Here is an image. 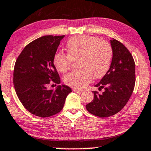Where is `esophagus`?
Segmentation results:
<instances>
[{
	"mask_svg": "<svg viewBox=\"0 0 151 151\" xmlns=\"http://www.w3.org/2000/svg\"><path fill=\"white\" fill-rule=\"evenodd\" d=\"M74 92H79V93H81V92H83V90L81 89H79V88H74L73 89H72Z\"/></svg>",
	"mask_w": 151,
	"mask_h": 151,
	"instance_id": "obj_1",
	"label": "esophagus"
}]
</instances>
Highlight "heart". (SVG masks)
<instances>
[{
    "label": "heart",
    "instance_id": "heart-1",
    "mask_svg": "<svg viewBox=\"0 0 151 151\" xmlns=\"http://www.w3.org/2000/svg\"><path fill=\"white\" fill-rule=\"evenodd\" d=\"M68 55L57 53L53 64L60 72L71 68L72 61L79 60V70L67 74L64 78L66 84L82 88L92 78L103 77L110 68L113 51L111 45L98 37L88 35H77L68 40L66 44Z\"/></svg>",
    "mask_w": 151,
    "mask_h": 151
}]
</instances>
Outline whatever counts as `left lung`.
<instances>
[{"label": "left lung", "instance_id": "obj_1", "mask_svg": "<svg viewBox=\"0 0 151 151\" xmlns=\"http://www.w3.org/2000/svg\"><path fill=\"white\" fill-rule=\"evenodd\" d=\"M113 56L110 68L96 87L104 88L102 94L93 91V101L86 105L93 115L108 117L125 106L135 85V63L132 54L117 40H110Z\"/></svg>", "mask_w": 151, "mask_h": 151}]
</instances>
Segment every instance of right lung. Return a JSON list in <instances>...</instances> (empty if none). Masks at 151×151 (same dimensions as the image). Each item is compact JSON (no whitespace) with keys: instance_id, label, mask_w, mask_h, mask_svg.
I'll return each mask as SVG.
<instances>
[{"instance_id":"right-lung-1","label":"right lung","mask_w":151,"mask_h":151,"mask_svg":"<svg viewBox=\"0 0 151 151\" xmlns=\"http://www.w3.org/2000/svg\"><path fill=\"white\" fill-rule=\"evenodd\" d=\"M65 36H43L29 43L15 62L13 82L22 104L33 115L48 117L59 112L72 89L65 84L48 89L50 80L60 79L53 58Z\"/></svg>"}]
</instances>
